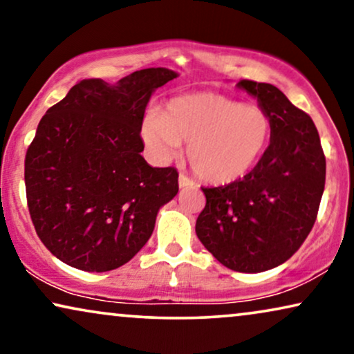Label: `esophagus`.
<instances>
[{
	"instance_id": "1",
	"label": "esophagus",
	"mask_w": 354,
	"mask_h": 354,
	"mask_svg": "<svg viewBox=\"0 0 354 354\" xmlns=\"http://www.w3.org/2000/svg\"><path fill=\"white\" fill-rule=\"evenodd\" d=\"M193 185H195V180H193V178L185 176V174H180V177H178V187L185 188V187H193Z\"/></svg>"
}]
</instances>
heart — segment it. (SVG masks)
I'll use <instances>...</instances> for the list:
<instances>
[{
    "label": "heart",
    "instance_id": "b5f03b06",
    "mask_svg": "<svg viewBox=\"0 0 354 354\" xmlns=\"http://www.w3.org/2000/svg\"><path fill=\"white\" fill-rule=\"evenodd\" d=\"M272 119L258 104L200 91L169 101L143 118L140 135L149 156L167 162L188 142L187 156L203 180L224 185L248 174L268 147Z\"/></svg>",
    "mask_w": 354,
    "mask_h": 354
}]
</instances>
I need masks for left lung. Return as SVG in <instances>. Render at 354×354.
Listing matches in <instances>:
<instances>
[{
    "instance_id": "8db88e82",
    "label": "left lung",
    "mask_w": 354,
    "mask_h": 354,
    "mask_svg": "<svg viewBox=\"0 0 354 354\" xmlns=\"http://www.w3.org/2000/svg\"><path fill=\"white\" fill-rule=\"evenodd\" d=\"M272 119L270 143L243 178L201 188L196 219L205 248L236 272H264L297 253L316 222L326 185V156L313 119L277 86L240 80Z\"/></svg>"
}]
</instances>
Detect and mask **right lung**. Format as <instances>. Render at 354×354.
Listing matches in <instances>:
<instances>
[{"label":"right lung","instance_id":"1","mask_svg":"<svg viewBox=\"0 0 354 354\" xmlns=\"http://www.w3.org/2000/svg\"><path fill=\"white\" fill-rule=\"evenodd\" d=\"M177 72L149 67L118 84L86 79L51 106L26 154V192L37 235L72 268L106 272L149 240L159 207L178 192L174 167L140 153L153 91Z\"/></svg>","mask_w":354,"mask_h":354}]
</instances>
